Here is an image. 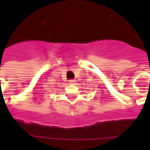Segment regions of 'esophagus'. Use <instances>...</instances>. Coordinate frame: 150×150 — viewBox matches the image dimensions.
<instances>
[{"label":"esophagus","mask_w":150,"mask_h":150,"mask_svg":"<svg viewBox=\"0 0 150 150\" xmlns=\"http://www.w3.org/2000/svg\"><path fill=\"white\" fill-rule=\"evenodd\" d=\"M75 82V80H73V79L69 80V82H70V83H74V82Z\"/></svg>","instance_id":"obj_1"}]
</instances>
